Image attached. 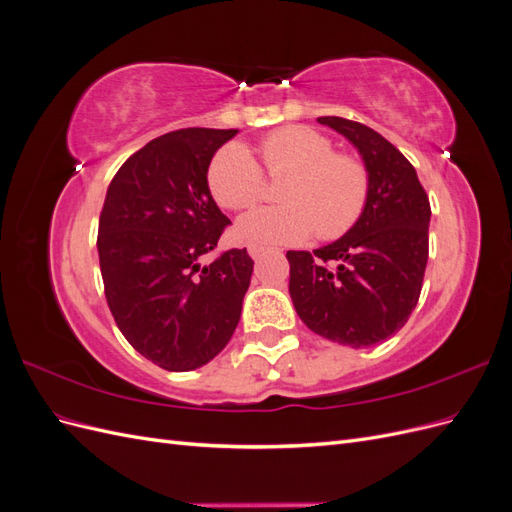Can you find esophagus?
I'll return each mask as SVG.
<instances>
[{
    "instance_id": "obj_1",
    "label": "esophagus",
    "mask_w": 512,
    "mask_h": 512,
    "mask_svg": "<svg viewBox=\"0 0 512 512\" xmlns=\"http://www.w3.org/2000/svg\"><path fill=\"white\" fill-rule=\"evenodd\" d=\"M247 252H250V256L254 258V260H258L260 256H265L267 254V247H262V245H250V247H247Z\"/></svg>"
}]
</instances>
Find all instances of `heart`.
I'll use <instances>...</instances> for the list:
<instances>
[{
  "label": "heart",
  "mask_w": 512,
  "mask_h": 512,
  "mask_svg": "<svg viewBox=\"0 0 512 512\" xmlns=\"http://www.w3.org/2000/svg\"><path fill=\"white\" fill-rule=\"evenodd\" d=\"M269 175H290L280 192L284 205L258 207L241 215L237 237L247 243L286 245L316 235L337 239L361 218L369 196V173L361 160L335 153L327 136L288 126L260 143ZM215 203L226 209L254 205L265 190V177L247 147L230 143L215 153L209 173Z\"/></svg>",
  "instance_id": "heart-1"
}]
</instances>
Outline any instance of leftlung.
I'll return each mask as SVG.
<instances>
[{
	"mask_svg": "<svg viewBox=\"0 0 512 512\" xmlns=\"http://www.w3.org/2000/svg\"><path fill=\"white\" fill-rule=\"evenodd\" d=\"M318 123L346 136L369 173L361 218L342 239L312 254H286L290 299L307 329L331 342L367 348L408 322L429 254V198L414 166L382 134L344 117Z\"/></svg>",
	"mask_w": 512,
	"mask_h": 512,
	"instance_id": "8db88e82",
	"label": "left lung"
}]
</instances>
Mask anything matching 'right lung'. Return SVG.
I'll return each instance as SVG.
<instances>
[{"mask_svg":"<svg viewBox=\"0 0 512 512\" xmlns=\"http://www.w3.org/2000/svg\"><path fill=\"white\" fill-rule=\"evenodd\" d=\"M237 132L185 128L153 138L106 190L98 226L106 303L134 350L168 371L203 367L224 350L250 288L245 247L203 265L230 224L207 170Z\"/></svg>","mask_w":512,"mask_h":512,"instance_id":"add662e5","label":"right lung"}]
</instances>
